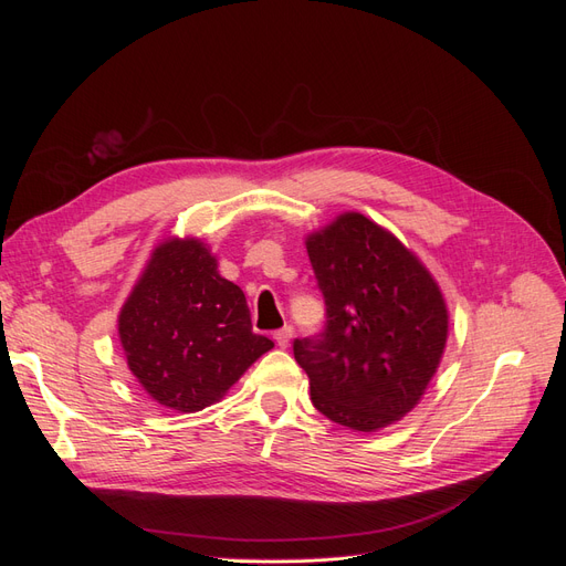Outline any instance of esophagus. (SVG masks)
<instances>
[{"label":"esophagus","instance_id":"1","mask_svg":"<svg viewBox=\"0 0 566 566\" xmlns=\"http://www.w3.org/2000/svg\"><path fill=\"white\" fill-rule=\"evenodd\" d=\"M290 337H293V328H290V325H285V328L273 333V339H276V345H279L281 349H285V347L290 345Z\"/></svg>","mask_w":566,"mask_h":566}]
</instances>
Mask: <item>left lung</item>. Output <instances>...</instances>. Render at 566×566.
I'll use <instances>...</instances> for the list:
<instances>
[{
    "instance_id": "left-lung-1",
    "label": "left lung",
    "mask_w": 566,
    "mask_h": 566,
    "mask_svg": "<svg viewBox=\"0 0 566 566\" xmlns=\"http://www.w3.org/2000/svg\"><path fill=\"white\" fill-rule=\"evenodd\" d=\"M325 328L293 342L321 413L356 432L401 420L434 378L449 310L432 273L358 212L306 235Z\"/></svg>"
}]
</instances>
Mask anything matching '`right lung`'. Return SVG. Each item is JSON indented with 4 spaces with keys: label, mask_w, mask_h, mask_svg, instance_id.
<instances>
[{
    "label": "right lung",
    "mask_w": 566,
    "mask_h": 566,
    "mask_svg": "<svg viewBox=\"0 0 566 566\" xmlns=\"http://www.w3.org/2000/svg\"><path fill=\"white\" fill-rule=\"evenodd\" d=\"M117 333L148 397L179 413L217 403L273 347L252 333L243 290L219 276L198 238H167L150 252Z\"/></svg>",
    "instance_id": "1"
}]
</instances>
